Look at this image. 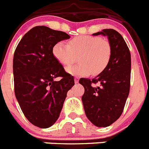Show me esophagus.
I'll list each match as a JSON object with an SVG mask.
<instances>
[{"label":"esophagus","instance_id":"1","mask_svg":"<svg viewBox=\"0 0 149 149\" xmlns=\"http://www.w3.org/2000/svg\"><path fill=\"white\" fill-rule=\"evenodd\" d=\"M79 77H75L74 81H75V83H76V84L79 83Z\"/></svg>","mask_w":149,"mask_h":149}]
</instances>
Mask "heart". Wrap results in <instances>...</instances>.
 Listing matches in <instances>:
<instances>
[{"mask_svg": "<svg viewBox=\"0 0 149 149\" xmlns=\"http://www.w3.org/2000/svg\"><path fill=\"white\" fill-rule=\"evenodd\" d=\"M53 55L63 66H69L79 56V64L69 67L67 72L72 76H86L99 75L106 69L111 58V46L109 41L100 37L81 36L65 44L56 43L53 47Z\"/></svg>", "mask_w": 149, "mask_h": 149, "instance_id": "1", "label": "heart"}]
</instances>
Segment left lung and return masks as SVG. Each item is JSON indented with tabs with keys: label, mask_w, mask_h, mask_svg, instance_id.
<instances>
[{
	"label": "left lung",
	"mask_w": 149,
	"mask_h": 149,
	"mask_svg": "<svg viewBox=\"0 0 149 149\" xmlns=\"http://www.w3.org/2000/svg\"><path fill=\"white\" fill-rule=\"evenodd\" d=\"M93 36H107L111 58L106 69L92 79H80L84 88L81 97L88 120L97 127H108L120 118L129 94L131 53L123 36L113 29H104ZM100 84L94 86L95 84Z\"/></svg>",
	"instance_id": "obj_1"
}]
</instances>
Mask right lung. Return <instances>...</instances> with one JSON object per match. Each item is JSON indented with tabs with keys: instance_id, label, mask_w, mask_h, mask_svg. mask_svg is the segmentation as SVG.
Returning <instances> with one entry per match:
<instances>
[{
	"instance_id": "right-lung-1",
	"label": "right lung",
	"mask_w": 149,
	"mask_h": 149,
	"mask_svg": "<svg viewBox=\"0 0 149 149\" xmlns=\"http://www.w3.org/2000/svg\"><path fill=\"white\" fill-rule=\"evenodd\" d=\"M66 33L37 26L24 36L13 57L15 94L26 118L41 128L52 126L59 117L67 93L74 85L53 55L56 43L69 39ZM61 77V80L54 79Z\"/></svg>"
}]
</instances>
